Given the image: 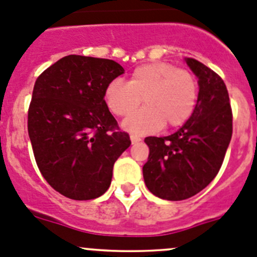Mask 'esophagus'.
<instances>
[{"mask_svg":"<svg viewBox=\"0 0 257 257\" xmlns=\"http://www.w3.org/2000/svg\"><path fill=\"white\" fill-rule=\"evenodd\" d=\"M130 139H131V143H133V144H138V143H140V141H141L140 136H136V135H131Z\"/></svg>","mask_w":257,"mask_h":257,"instance_id":"1","label":"esophagus"}]
</instances>
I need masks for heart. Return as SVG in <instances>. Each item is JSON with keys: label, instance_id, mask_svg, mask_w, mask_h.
<instances>
[{"label": "heart", "instance_id": "obj_1", "mask_svg": "<svg viewBox=\"0 0 257 257\" xmlns=\"http://www.w3.org/2000/svg\"><path fill=\"white\" fill-rule=\"evenodd\" d=\"M146 107L133 113L141 99ZM104 101L113 114L127 117V131L135 135L155 133L163 124L174 128L184 124L198 101V82L193 73L170 63H150L138 67L128 82L114 79L106 87Z\"/></svg>", "mask_w": 257, "mask_h": 257}]
</instances>
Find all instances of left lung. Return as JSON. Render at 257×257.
Segmentation results:
<instances>
[{"mask_svg": "<svg viewBox=\"0 0 257 257\" xmlns=\"http://www.w3.org/2000/svg\"><path fill=\"white\" fill-rule=\"evenodd\" d=\"M199 93L190 118L175 134L149 136L143 168L148 189L167 200H183L203 190L218 174L232 138V108L223 79L193 58Z\"/></svg>", "mask_w": 257, "mask_h": 257, "instance_id": "obj_1", "label": "left lung"}]
</instances>
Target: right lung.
<instances>
[{"instance_id":"right-lung-1","label":"right lung","mask_w":257,"mask_h":257,"mask_svg":"<svg viewBox=\"0 0 257 257\" xmlns=\"http://www.w3.org/2000/svg\"><path fill=\"white\" fill-rule=\"evenodd\" d=\"M123 72L113 60L68 55L36 79L29 136L44 179L64 197H101L114 161L131 145L104 101L108 83Z\"/></svg>"}]
</instances>
